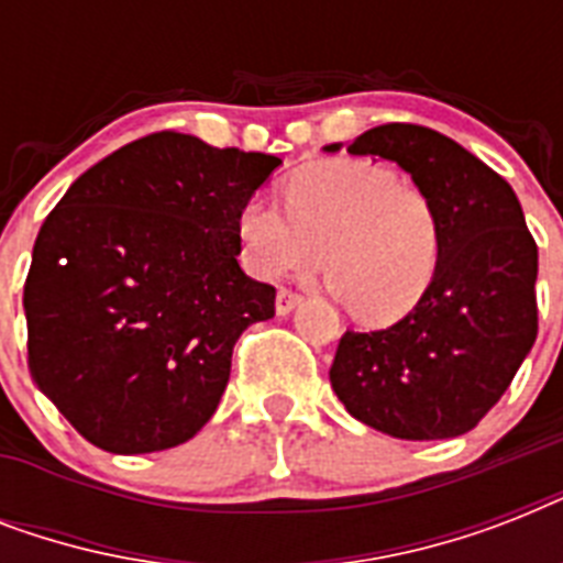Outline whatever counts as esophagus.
Returning a JSON list of instances; mask_svg holds the SVG:
<instances>
[{
	"instance_id": "obj_1",
	"label": "esophagus",
	"mask_w": 563,
	"mask_h": 563,
	"mask_svg": "<svg viewBox=\"0 0 563 563\" xmlns=\"http://www.w3.org/2000/svg\"><path fill=\"white\" fill-rule=\"evenodd\" d=\"M300 303V295L291 289H280L277 291V300H274V309H277V316H289L291 309Z\"/></svg>"
}]
</instances>
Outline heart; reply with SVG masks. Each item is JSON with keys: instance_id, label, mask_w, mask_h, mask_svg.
I'll list each match as a JSON object with an SVG mask.
<instances>
[{"instance_id": "heart-1", "label": "heart", "mask_w": 563, "mask_h": 563, "mask_svg": "<svg viewBox=\"0 0 563 563\" xmlns=\"http://www.w3.org/2000/svg\"><path fill=\"white\" fill-rule=\"evenodd\" d=\"M280 203L251 198L236 233L247 272L277 280L321 263L351 312L391 324L427 298L441 263L432 198L371 161L309 163L286 180Z\"/></svg>"}]
</instances>
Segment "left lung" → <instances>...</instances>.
<instances>
[{
  "instance_id": "obj_1",
  "label": "left lung",
  "mask_w": 563,
  "mask_h": 563,
  "mask_svg": "<svg viewBox=\"0 0 563 563\" xmlns=\"http://www.w3.org/2000/svg\"><path fill=\"white\" fill-rule=\"evenodd\" d=\"M347 152L394 161L432 198L441 263L402 321L339 339L335 397L385 435H464L497 406L538 339V245L520 201L506 178L432 128L388 122Z\"/></svg>"
}]
</instances>
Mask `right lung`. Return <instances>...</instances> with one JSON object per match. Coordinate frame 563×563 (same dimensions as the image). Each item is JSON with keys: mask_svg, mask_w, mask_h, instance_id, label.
Listing matches in <instances>:
<instances>
[{"mask_svg": "<svg viewBox=\"0 0 563 563\" xmlns=\"http://www.w3.org/2000/svg\"><path fill=\"white\" fill-rule=\"evenodd\" d=\"M280 163L157 131L48 212L22 291L29 371L90 444L169 450L219 409L233 344L274 318V286L236 263V219Z\"/></svg>", "mask_w": 563, "mask_h": 563, "instance_id": "1", "label": "right lung"}]
</instances>
